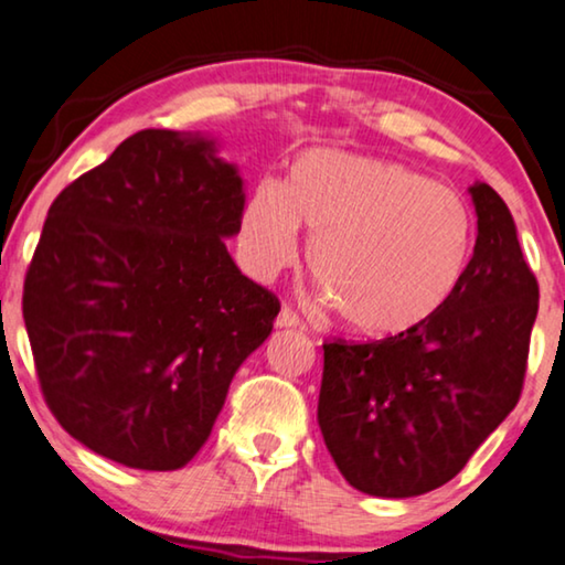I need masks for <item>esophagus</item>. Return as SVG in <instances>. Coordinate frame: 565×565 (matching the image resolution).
<instances>
[{
	"instance_id": "obj_1",
	"label": "esophagus",
	"mask_w": 565,
	"mask_h": 565,
	"mask_svg": "<svg viewBox=\"0 0 565 565\" xmlns=\"http://www.w3.org/2000/svg\"><path fill=\"white\" fill-rule=\"evenodd\" d=\"M277 326H280V329H296V326H300V318H298L296 310L285 306L280 310V316H277Z\"/></svg>"
}]
</instances>
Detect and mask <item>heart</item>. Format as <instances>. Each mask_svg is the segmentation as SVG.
Returning a JSON list of instances; mask_svg holds the SVG:
<instances>
[{
  "mask_svg": "<svg viewBox=\"0 0 565 565\" xmlns=\"http://www.w3.org/2000/svg\"><path fill=\"white\" fill-rule=\"evenodd\" d=\"M300 224L313 236L310 269L347 329L397 339L423 329L456 296L473 247L466 203L392 160L308 152L292 188L257 185L242 242L259 273L296 263Z\"/></svg>",
  "mask_w": 565,
  "mask_h": 565,
  "instance_id": "1",
  "label": "heart"
}]
</instances>
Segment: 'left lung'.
<instances>
[{
  "mask_svg": "<svg viewBox=\"0 0 565 565\" xmlns=\"http://www.w3.org/2000/svg\"><path fill=\"white\" fill-rule=\"evenodd\" d=\"M477 244L466 275L423 329L323 341L318 425L339 471L374 497H415L459 473L522 395L537 277L507 203L471 185Z\"/></svg>",
  "mask_w": 565,
  "mask_h": 565,
  "instance_id": "left-lung-1",
  "label": "left lung"
}]
</instances>
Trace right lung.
Returning <instances> with one entry per match:
<instances>
[{
  "label": "right lung",
  "mask_w": 565,
  "mask_h": 565,
  "mask_svg": "<svg viewBox=\"0 0 565 565\" xmlns=\"http://www.w3.org/2000/svg\"><path fill=\"white\" fill-rule=\"evenodd\" d=\"M236 168L170 129L127 137L47 211L22 290L55 420L129 469H181L206 444L280 300L239 273Z\"/></svg>",
  "instance_id": "1"
}]
</instances>
